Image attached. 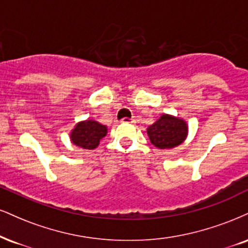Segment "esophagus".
<instances>
[{
	"instance_id": "esophagus-1",
	"label": "esophagus",
	"mask_w": 248,
	"mask_h": 248,
	"mask_svg": "<svg viewBox=\"0 0 248 248\" xmlns=\"http://www.w3.org/2000/svg\"><path fill=\"white\" fill-rule=\"evenodd\" d=\"M122 124H134L135 122V119H129V118H124L121 120Z\"/></svg>"
}]
</instances>
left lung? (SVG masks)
Returning a JSON list of instances; mask_svg holds the SVG:
<instances>
[{"instance_id": "obj_1", "label": "left lung", "mask_w": 248, "mask_h": 248, "mask_svg": "<svg viewBox=\"0 0 248 248\" xmlns=\"http://www.w3.org/2000/svg\"><path fill=\"white\" fill-rule=\"evenodd\" d=\"M150 142L158 149L178 147L187 137L188 126L184 119L170 114H163L155 124L148 127Z\"/></svg>"}]
</instances>
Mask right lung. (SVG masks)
Wrapping results in <instances>:
<instances>
[{"label":"right lung","mask_w":248,"mask_h":248,"mask_svg":"<svg viewBox=\"0 0 248 248\" xmlns=\"http://www.w3.org/2000/svg\"><path fill=\"white\" fill-rule=\"evenodd\" d=\"M107 134V127L94 120L80 121L71 130L70 140L77 147L92 150L99 145L100 140Z\"/></svg>","instance_id":"obj_1"}]
</instances>
